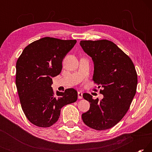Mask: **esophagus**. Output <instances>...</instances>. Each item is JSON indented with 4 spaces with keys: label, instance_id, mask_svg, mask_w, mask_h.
Returning a JSON list of instances; mask_svg holds the SVG:
<instances>
[{
    "label": "esophagus",
    "instance_id": "obj_1",
    "mask_svg": "<svg viewBox=\"0 0 152 152\" xmlns=\"http://www.w3.org/2000/svg\"><path fill=\"white\" fill-rule=\"evenodd\" d=\"M78 97L79 99H82V92H78Z\"/></svg>",
    "mask_w": 152,
    "mask_h": 152
}]
</instances>
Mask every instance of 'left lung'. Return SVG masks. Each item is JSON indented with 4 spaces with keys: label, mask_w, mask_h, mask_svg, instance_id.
I'll use <instances>...</instances> for the list:
<instances>
[{
    "label": "left lung",
    "mask_w": 152,
    "mask_h": 152,
    "mask_svg": "<svg viewBox=\"0 0 152 152\" xmlns=\"http://www.w3.org/2000/svg\"><path fill=\"white\" fill-rule=\"evenodd\" d=\"M83 50L94 61L92 80L102 86L101 101L88 93L84 99L90 103L82 115L83 122L96 130H105L117 124L125 116L136 93L137 74L133 61L118 46L107 39L80 42ZM96 91V89H94Z\"/></svg>",
    "instance_id": "8db88e82"
}]
</instances>
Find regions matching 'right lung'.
Segmentation results:
<instances>
[{
	"label": "right lung",
	"instance_id": "right-lung-1",
	"mask_svg": "<svg viewBox=\"0 0 152 152\" xmlns=\"http://www.w3.org/2000/svg\"><path fill=\"white\" fill-rule=\"evenodd\" d=\"M76 39L45 37L25 47L16 64V86L25 116L33 125L49 127L57 122L61 107L76 102L78 92H64L51 88L52 77L62 69L63 59L76 44Z\"/></svg>",
	"mask_w": 152,
	"mask_h": 152
}]
</instances>
